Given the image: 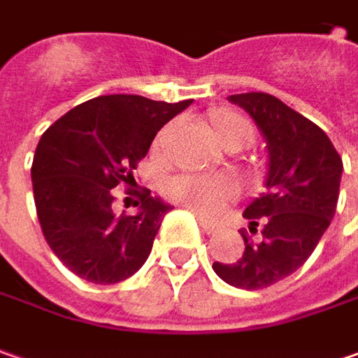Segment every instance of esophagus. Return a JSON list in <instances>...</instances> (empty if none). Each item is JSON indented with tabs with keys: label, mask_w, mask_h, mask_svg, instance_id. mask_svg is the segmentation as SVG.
<instances>
[{
	"label": "esophagus",
	"mask_w": 358,
	"mask_h": 358,
	"mask_svg": "<svg viewBox=\"0 0 358 358\" xmlns=\"http://www.w3.org/2000/svg\"><path fill=\"white\" fill-rule=\"evenodd\" d=\"M198 220H200V226H202V230H204L206 234H214V232L218 230V224H216V222H212V220H208V218L198 216Z\"/></svg>",
	"instance_id": "34e87169"
}]
</instances>
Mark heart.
Wrapping results in <instances>:
<instances>
[{
    "instance_id": "1",
    "label": "heart",
    "mask_w": 358,
    "mask_h": 358,
    "mask_svg": "<svg viewBox=\"0 0 358 358\" xmlns=\"http://www.w3.org/2000/svg\"><path fill=\"white\" fill-rule=\"evenodd\" d=\"M210 130L214 138L228 150H241L252 138L255 130L246 117L230 110H218L210 116ZM164 194L170 202L192 210L200 216H212L236 194L232 180L224 176L202 178V176H176L172 178Z\"/></svg>"
}]
</instances>
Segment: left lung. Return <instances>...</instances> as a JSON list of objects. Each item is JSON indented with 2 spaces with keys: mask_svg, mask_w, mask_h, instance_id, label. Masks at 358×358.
I'll list each match as a JSON object with an SVG mask.
<instances>
[{
  "mask_svg": "<svg viewBox=\"0 0 358 358\" xmlns=\"http://www.w3.org/2000/svg\"><path fill=\"white\" fill-rule=\"evenodd\" d=\"M257 122L268 148L266 192L248 204L244 255L214 262L230 287L258 290L276 285L306 262L329 228L338 202L343 160L315 122L264 92L228 96ZM261 228H257V224Z\"/></svg>",
  "mask_w": 358,
  "mask_h": 358,
  "instance_id": "obj_1",
  "label": "left lung"
}]
</instances>
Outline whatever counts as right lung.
<instances>
[{"label": "right lung", "instance_id": "obj_1", "mask_svg": "<svg viewBox=\"0 0 358 358\" xmlns=\"http://www.w3.org/2000/svg\"><path fill=\"white\" fill-rule=\"evenodd\" d=\"M190 103L100 96L71 108L39 138L31 164L39 226L76 276L116 285L146 262L172 206L142 188L140 212L116 216L112 188L132 182L154 136Z\"/></svg>", "mask_w": 358, "mask_h": 358}]
</instances>
